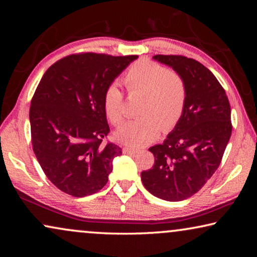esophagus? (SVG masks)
<instances>
[{
	"label": "esophagus",
	"mask_w": 257,
	"mask_h": 257,
	"mask_svg": "<svg viewBox=\"0 0 257 257\" xmlns=\"http://www.w3.org/2000/svg\"><path fill=\"white\" fill-rule=\"evenodd\" d=\"M122 151L125 154H136L139 152L138 149H135V147H129V146H124Z\"/></svg>",
	"instance_id": "34e87169"
}]
</instances>
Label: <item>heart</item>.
I'll use <instances>...</instances> for the list:
<instances>
[{"label": "heart", "instance_id": "heart-1", "mask_svg": "<svg viewBox=\"0 0 257 257\" xmlns=\"http://www.w3.org/2000/svg\"><path fill=\"white\" fill-rule=\"evenodd\" d=\"M123 82L130 94L145 93L142 105L144 116L121 127L116 133L119 141L141 147L156 139L162 129L169 133L176 127L184 114L187 102V85L180 73L142 59L129 67ZM103 106L112 124L119 125L122 122L127 108L122 90L116 84H111L105 89Z\"/></svg>", "mask_w": 257, "mask_h": 257}]
</instances>
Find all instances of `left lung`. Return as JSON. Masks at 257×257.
I'll list each match as a JSON object with an SVG mask.
<instances>
[{
    "instance_id": "8db88e82",
    "label": "left lung",
    "mask_w": 257,
    "mask_h": 257,
    "mask_svg": "<svg viewBox=\"0 0 257 257\" xmlns=\"http://www.w3.org/2000/svg\"><path fill=\"white\" fill-rule=\"evenodd\" d=\"M180 73L187 85L184 114L163 144L152 146V169L142 172L145 188L164 201L193 196L219 168L231 136V110L215 76L194 59L154 55Z\"/></svg>"
}]
</instances>
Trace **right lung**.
I'll return each instance as SVG.
<instances>
[{
	"label": "right lung",
	"instance_id": "1",
	"mask_svg": "<svg viewBox=\"0 0 257 257\" xmlns=\"http://www.w3.org/2000/svg\"><path fill=\"white\" fill-rule=\"evenodd\" d=\"M137 58L71 54L42 77L29 110L33 150L46 177L63 193L84 197L106 185L112 161L122 150L104 142L110 127L103 96Z\"/></svg>",
	"mask_w": 257,
	"mask_h": 257
}]
</instances>
